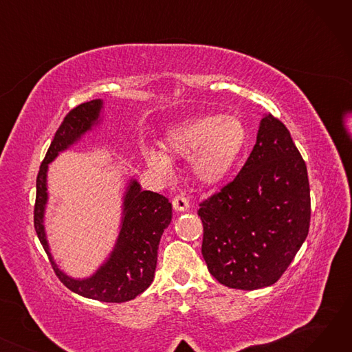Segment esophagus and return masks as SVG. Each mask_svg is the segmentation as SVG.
Returning a JSON list of instances; mask_svg holds the SVG:
<instances>
[{"label": "esophagus", "instance_id": "34e87169", "mask_svg": "<svg viewBox=\"0 0 352 352\" xmlns=\"http://www.w3.org/2000/svg\"><path fill=\"white\" fill-rule=\"evenodd\" d=\"M173 207L175 211H179V212H184L187 211L190 208V202L186 197L182 195H177L174 199H173Z\"/></svg>", "mask_w": 352, "mask_h": 352}]
</instances>
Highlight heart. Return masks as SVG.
Segmentation results:
<instances>
[{"mask_svg":"<svg viewBox=\"0 0 352 352\" xmlns=\"http://www.w3.org/2000/svg\"><path fill=\"white\" fill-rule=\"evenodd\" d=\"M247 140V128L241 120L211 114L173 126L162 145L170 157H190L188 168L198 184L215 187L230 175L245 150ZM145 158L162 174L171 170L168 157L160 151H148Z\"/></svg>","mask_w":352,"mask_h":352,"instance_id":"b5f03b06","label":"heart"}]
</instances>
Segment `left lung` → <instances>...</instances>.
<instances>
[{"mask_svg": "<svg viewBox=\"0 0 352 352\" xmlns=\"http://www.w3.org/2000/svg\"><path fill=\"white\" fill-rule=\"evenodd\" d=\"M202 256L226 287L260 289L281 278L308 235L307 165L287 126L271 114L239 174L199 204Z\"/></svg>", "mask_w": 352, "mask_h": 352, "instance_id": "8db88e82", "label": "left lung"}]
</instances>
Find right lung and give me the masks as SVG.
I'll list each match as a JSON object with an SVG mask.
<instances>
[{
	"label": "right lung",
	"mask_w": 352,
	"mask_h": 352,
	"mask_svg": "<svg viewBox=\"0 0 352 352\" xmlns=\"http://www.w3.org/2000/svg\"><path fill=\"white\" fill-rule=\"evenodd\" d=\"M101 111L102 100L84 102L69 111L55 133L36 177L34 227L55 274L68 289L102 302H125L134 300L154 280L160 239L173 218L168 199L153 191H142L135 178L129 179L122 197V217L116 245L104 264L87 278H72L58 268L50 251L44 227L48 164L98 125Z\"/></svg>",
	"instance_id": "add662e5"
}]
</instances>
